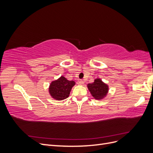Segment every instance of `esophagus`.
Returning a JSON list of instances; mask_svg holds the SVG:
<instances>
[{"instance_id": "obj_1", "label": "esophagus", "mask_w": 153, "mask_h": 153, "mask_svg": "<svg viewBox=\"0 0 153 153\" xmlns=\"http://www.w3.org/2000/svg\"><path fill=\"white\" fill-rule=\"evenodd\" d=\"M78 84L80 85H84V82L83 81V80L78 81Z\"/></svg>"}]
</instances>
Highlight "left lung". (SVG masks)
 I'll return each instance as SVG.
<instances>
[{"label": "left lung", "mask_w": 153, "mask_h": 153, "mask_svg": "<svg viewBox=\"0 0 153 153\" xmlns=\"http://www.w3.org/2000/svg\"><path fill=\"white\" fill-rule=\"evenodd\" d=\"M87 88L91 95L96 100H102L105 98L108 92V85L100 78H96L92 84H88Z\"/></svg>", "instance_id": "8db88e82"}]
</instances>
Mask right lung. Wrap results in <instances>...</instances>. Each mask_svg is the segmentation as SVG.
Listing matches in <instances>:
<instances>
[{
	"label": "right lung",
	"instance_id": "obj_1",
	"mask_svg": "<svg viewBox=\"0 0 153 153\" xmlns=\"http://www.w3.org/2000/svg\"><path fill=\"white\" fill-rule=\"evenodd\" d=\"M75 85L73 80H68L61 76L57 80L51 82L49 86V93L52 98L56 100H63L68 98L72 87Z\"/></svg>",
	"mask_w": 153,
	"mask_h": 153
}]
</instances>
